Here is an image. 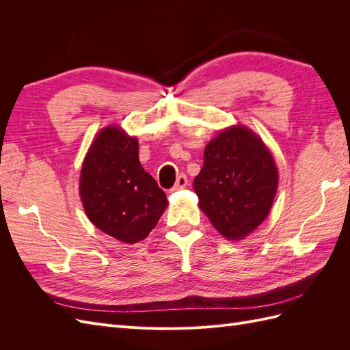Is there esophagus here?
<instances>
[{
    "label": "esophagus",
    "instance_id": "obj_1",
    "mask_svg": "<svg viewBox=\"0 0 350 350\" xmlns=\"http://www.w3.org/2000/svg\"><path fill=\"white\" fill-rule=\"evenodd\" d=\"M188 184V178L185 174H181L178 178H176V183L172 188V191H176V189H181V188H185Z\"/></svg>",
    "mask_w": 350,
    "mask_h": 350
}]
</instances>
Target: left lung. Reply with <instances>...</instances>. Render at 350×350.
Here are the masks:
<instances>
[{"label": "left lung", "instance_id": "left-lung-1", "mask_svg": "<svg viewBox=\"0 0 350 350\" xmlns=\"http://www.w3.org/2000/svg\"><path fill=\"white\" fill-rule=\"evenodd\" d=\"M278 183L266 144L247 126L234 125L208 142L193 185L210 224L226 239L238 241L267 217Z\"/></svg>", "mask_w": 350, "mask_h": 350}]
</instances>
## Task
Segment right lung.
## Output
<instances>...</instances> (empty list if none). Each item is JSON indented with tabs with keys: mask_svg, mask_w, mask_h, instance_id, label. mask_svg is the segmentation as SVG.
<instances>
[{
	"mask_svg": "<svg viewBox=\"0 0 350 350\" xmlns=\"http://www.w3.org/2000/svg\"><path fill=\"white\" fill-rule=\"evenodd\" d=\"M80 198L92 224L124 243L144 239L167 206L139 161V142L118 125L103 129L84 157Z\"/></svg>",
	"mask_w": 350,
	"mask_h": 350,
	"instance_id": "obj_1",
	"label": "right lung"
}]
</instances>
